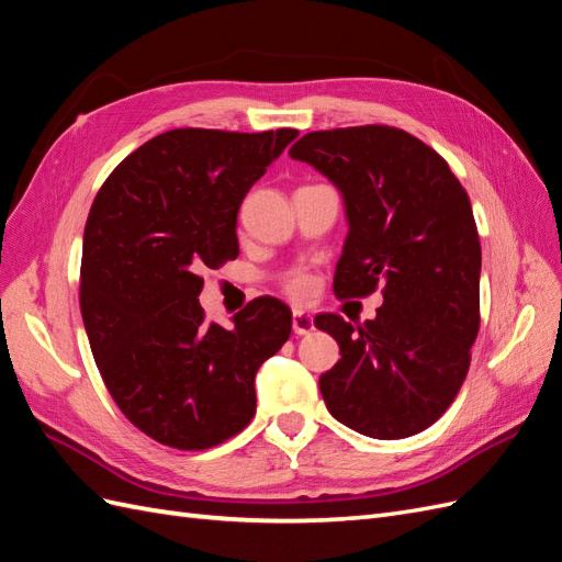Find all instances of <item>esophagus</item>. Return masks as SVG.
<instances>
[{"mask_svg":"<svg viewBox=\"0 0 562 562\" xmlns=\"http://www.w3.org/2000/svg\"><path fill=\"white\" fill-rule=\"evenodd\" d=\"M292 329H294V335H311L313 329H315V323H313V315L311 313H306V311H301V308H296L294 313H292Z\"/></svg>","mask_w":562,"mask_h":562,"instance_id":"obj_1","label":"esophagus"}]
</instances>
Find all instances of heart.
Here are the masks:
<instances>
[{"instance_id": "1", "label": "heart", "mask_w": 562, "mask_h": 562, "mask_svg": "<svg viewBox=\"0 0 562 562\" xmlns=\"http://www.w3.org/2000/svg\"><path fill=\"white\" fill-rule=\"evenodd\" d=\"M284 290L296 299H304L311 294V278L306 272H292V276L284 280Z\"/></svg>"}]
</instances>
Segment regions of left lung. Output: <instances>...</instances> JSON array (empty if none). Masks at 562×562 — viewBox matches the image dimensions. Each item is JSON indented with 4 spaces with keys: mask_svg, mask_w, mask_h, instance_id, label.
<instances>
[{
    "mask_svg": "<svg viewBox=\"0 0 562 562\" xmlns=\"http://www.w3.org/2000/svg\"><path fill=\"white\" fill-rule=\"evenodd\" d=\"M337 184L349 235L337 296L382 284L375 321L323 313L341 358L321 375L327 411L372 439H404L453 404L480 333L482 249L468 192L449 164L392 125L308 133L290 149Z\"/></svg>",
    "mask_w": 562,
    "mask_h": 562,
    "instance_id": "obj_1",
    "label": "left lung"
}]
</instances>
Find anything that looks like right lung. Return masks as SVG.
I'll list each match as a JSON object with an SVG mask.
<instances>
[{
  "mask_svg": "<svg viewBox=\"0 0 562 562\" xmlns=\"http://www.w3.org/2000/svg\"><path fill=\"white\" fill-rule=\"evenodd\" d=\"M299 133L178 127L125 158L85 223L80 311L109 394L139 431L180 451L239 435L254 378L292 333V311L254 299L235 327L209 323L201 270L239 254L237 211Z\"/></svg>",
  "mask_w": 562,
  "mask_h": 562,
  "instance_id": "1",
  "label": "right lung"
}]
</instances>
